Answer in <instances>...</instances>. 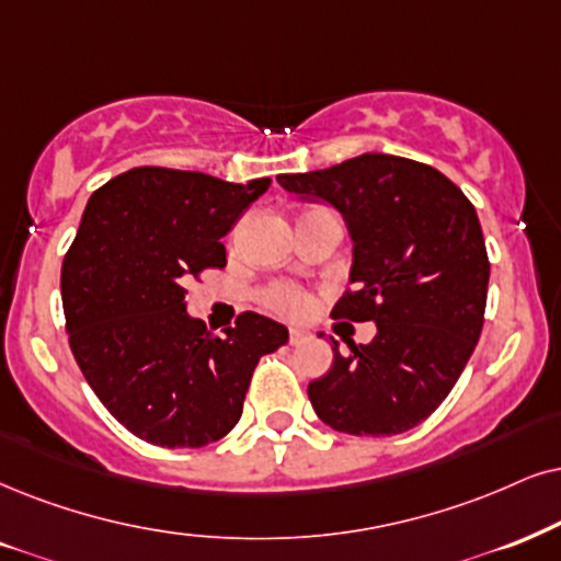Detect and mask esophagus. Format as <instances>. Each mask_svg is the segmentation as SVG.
Segmentation results:
<instances>
[{"label": "esophagus", "instance_id": "obj_1", "mask_svg": "<svg viewBox=\"0 0 561 561\" xmlns=\"http://www.w3.org/2000/svg\"><path fill=\"white\" fill-rule=\"evenodd\" d=\"M305 339H308V333H305L302 329H289V344H293V346L302 344Z\"/></svg>", "mask_w": 561, "mask_h": 561}]
</instances>
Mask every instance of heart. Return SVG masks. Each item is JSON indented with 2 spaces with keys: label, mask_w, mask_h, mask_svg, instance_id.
Here are the masks:
<instances>
[{
  "label": "heart",
  "mask_w": 561,
  "mask_h": 561,
  "mask_svg": "<svg viewBox=\"0 0 561 561\" xmlns=\"http://www.w3.org/2000/svg\"><path fill=\"white\" fill-rule=\"evenodd\" d=\"M261 302H264L268 310H274V313L287 318H302L310 310V305H313L305 289L289 285V282H274V285H268L264 293H261Z\"/></svg>",
  "instance_id": "obj_1"
}]
</instances>
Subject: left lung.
I'll list each match as a JSON object with an SVG mask.
<instances>
[{"label": "left lung", "instance_id": "left-lung-1", "mask_svg": "<svg viewBox=\"0 0 561 561\" xmlns=\"http://www.w3.org/2000/svg\"><path fill=\"white\" fill-rule=\"evenodd\" d=\"M276 181L342 211L352 287L331 316L378 325L346 354L331 339V370L308 386L316 414L357 437L416 427L448 399L484 325L489 259L477 209L439 170L380 152Z\"/></svg>", "mask_w": 561, "mask_h": 561}]
</instances>
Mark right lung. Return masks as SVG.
I'll list each match as a JSON object with an SVG mask.
<instances>
[{
	"label": "right lung",
	"instance_id": "1",
	"mask_svg": "<svg viewBox=\"0 0 561 561\" xmlns=\"http://www.w3.org/2000/svg\"><path fill=\"white\" fill-rule=\"evenodd\" d=\"M268 186L145 165L90 196L61 266L69 346L103 407L139 439H222L259 359L287 344L285 325L251 310L225 336L186 313V285L228 264L219 240Z\"/></svg>",
	"mask_w": 561,
	"mask_h": 561
}]
</instances>
